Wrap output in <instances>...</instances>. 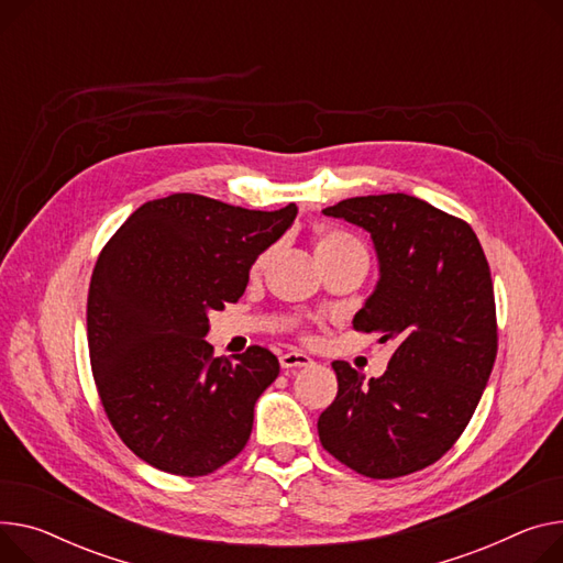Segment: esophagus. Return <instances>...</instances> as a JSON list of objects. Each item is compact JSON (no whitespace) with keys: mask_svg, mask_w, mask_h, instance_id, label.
<instances>
[{"mask_svg":"<svg viewBox=\"0 0 563 563\" xmlns=\"http://www.w3.org/2000/svg\"><path fill=\"white\" fill-rule=\"evenodd\" d=\"M312 360L306 353H298V351H289L280 355V366L283 368H301V366H310Z\"/></svg>","mask_w":563,"mask_h":563,"instance_id":"34e87169","label":"esophagus"}]
</instances>
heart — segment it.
Masks as SVG:
<instances>
[{
  "mask_svg": "<svg viewBox=\"0 0 563 563\" xmlns=\"http://www.w3.org/2000/svg\"><path fill=\"white\" fill-rule=\"evenodd\" d=\"M351 246H360V249H362V244H360L357 240H353L351 235H346V233H342V231L321 229L319 235H317V242H314V253H330V251L351 249ZM262 260H265V257H260V260L255 262V269L262 265Z\"/></svg>",
  "mask_w": 563,
  "mask_h": 563,
  "instance_id": "heart-1",
  "label": "heart"
}]
</instances>
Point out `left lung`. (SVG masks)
Listing matches in <instances>:
<instances>
[{"label":"left lung","instance_id":"left-lung-1","mask_svg":"<svg viewBox=\"0 0 563 563\" xmlns=\"http://www.w3.org/2000/svg\"><path fill=\"white\" fill-rule=\"evenodd\" d=\"M371 233L380 280L353 328L396 351L380 378L336 360V396L319 439L373 479L409 475L451 451L468 426L498 353L489 262L464 219L409 195L353 197L323 210Z\"/></svg>","mask_w":563,"mask_h":563}]
</instances>
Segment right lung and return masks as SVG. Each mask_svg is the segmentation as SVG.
I'll list each match as a JSON object with an SVG mask.
<instances>
[{"label": "right lung", "mask_w": 563, "mask_h": 563, "mask_svg": "<svg viewBox=\"0 0 563 563\" xmlns=\"http://www.w3.org/2000/svg\"><path fill=\"white\" fill-rule=\"evenodd\" d=\"M296 203L246 210L201 195L140 206L108 240L88 291V349L110 426L165 473L199 477L242 453L278 357H214L208 312L238 303L249 269L296 219Z\"/></svg>", "instance_id": "1"}]
</instances>
